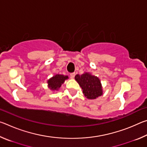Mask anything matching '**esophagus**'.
<instances>
[{"label": "esophagus", "instance_id": "obj_1", "mask_svg": "<svg viewBox=\"0 0 147 147\" xmlns=\"http://www.w3.org/2000/svg\"><path fill=\"white\" fill-rule=\"evenodd\" d=\"M75 73H71L70 74V76H71V78H74V76H75Z\"/></svg>", "mask_w": 147, "mask_h": 147}]
</instances>
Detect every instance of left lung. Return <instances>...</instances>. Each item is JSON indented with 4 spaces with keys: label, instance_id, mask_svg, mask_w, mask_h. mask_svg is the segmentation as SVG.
<instances>
[{
    "label": "left lung",
    "instance_id": "left-lung-1",
    "mask_svg": "<svg viewBox=\"0 0 147 147\" xmlns=\"http://www.w3.org/2000/svg\"><path fill=\"white\" fill-rule=\"evenodd\" d=\"M74 78L83 90V93L88 99H95L103 93L100 80L97 76L85 73L76 74Z\"/></svg>",
    "mask_w": 147,
    "mask_h": 147
}]
</instances>
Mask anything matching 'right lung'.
<instances>
[{
  "mask_svg": "<svg viewBox=\"0 0 147 147\" xmlns=\"http://www.w3.org/2000/svg\"><path fill=\"white\" fill-rule=\"evenodd\" d=\"M68 78V76L57 74L47 81L49 88L53 91H58L62 84L64 83L65 80H66Z\"/></svg>",
  "mask_w": 147,
  "mask_h": 147,
  "instance_id": "1",
  "label": "right lung"
}]
</instances>
